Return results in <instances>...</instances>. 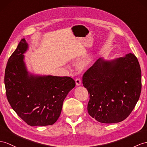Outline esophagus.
<instances>
[{"label":"esophagus","mask_w":147,"mask_h":147,"mask_svg":"<svg viewBox=\"0 0 147 147\" xmlns=\"http://www.w3.org/2000/svg\"><path fill=\"white\" fill-rule=\"evenodd\" d=\"M76 83L77 85H80L82 84V82H81L80 78H77L76 79Z\"/></svg>","instance_id":"obj_1"}]
</instances>
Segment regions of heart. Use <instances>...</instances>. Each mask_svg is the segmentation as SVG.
Returning <instances> with one entry per match:
<instances>
[{"instance_id":"obj_1","label":"heart","mask_w":147,"mask_h":147,"mask_svg":"<svg viewBox=\"0 0 147 147\" xmlns=\"http://www.w3.org/2000/svg\"><path fill=\"white\" fill-rule=\"evenodd\" d=\"M89 61H90V59H87L86 60H85L82 63V65H87V64L89 62Z\"/></svg>"}]
</instances>
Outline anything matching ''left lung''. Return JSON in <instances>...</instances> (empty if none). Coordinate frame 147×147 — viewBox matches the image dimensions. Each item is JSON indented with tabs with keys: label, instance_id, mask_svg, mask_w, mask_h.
Here are the masks:
<instances>
[{
	"label": "left lung",
	"instance_id": "8db88e82",
	"mask_svg": "<svg viewBox=\"0 0 147 147\" xmlns=\"http://www.w3.org/2000/svg\"><path fill=\"white\" fill-rule=\"evenodd\" d=\"M82 83L90 94L89 115L103 123L120 122L129 116L140 96L138 59L131 53L110 61L98 59L84 73Z\"/></svg>",
	"mask_w": 147,
	"mask_h": 147
}]
</instances>
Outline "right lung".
Listing matches in <instances>:
<instances>
[{
	"label": "right lung",
	"mask_w": 147,
	"mask_h": 147,
	"mask_svg": "<svg viewBox=\"0 0 147 147\" xmlns=\"http://www.w3.org/2000/svg\"><path fill=\"white\" fill-rule=\"evenodd\" d=\"M27 49L23 38L8 60L4 77L7 98L12 109L28 125H53L60 117L64 99L76 86V82L70 77L28 74L24 62Z\"/></svg>",
	"instance_id": "add662e5"
}]
</instances>
